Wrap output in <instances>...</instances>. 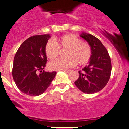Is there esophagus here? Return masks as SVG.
<instances>
[{
	"label": "esophagus",
	"mask_w": 129,
	"mask_h": 129,
	"mask_svg": "<svg viewBox=\"0 0 129 129\" xmlns=\"http://www.w3.org/2000/svg\"><path fill=\"white\" fill-rule=\"evenodd\" d=\"M63 72H67V73H69L70 72V70H63Z\"/></svg>",
	"instance_id": "1"
}]
</instances>
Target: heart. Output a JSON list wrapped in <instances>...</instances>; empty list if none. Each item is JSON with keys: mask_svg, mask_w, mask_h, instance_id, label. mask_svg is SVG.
Returning a JSON list of instances; mask_svg holds the SVG:
<instances>
[{"mask_svg": "<svg viewBox=\"0 0 129 129\" xmlns=\"http://www.w3.org/2000/svg\"><path fill=\"white\" fill-rule=\"evenodd\" d=\"M60 49H67L65 52L66 58H60L52 60L48 64L50 70H65L75 66L76 62L79 66L87 63L91 57V47L88 43L75 35L67 34L58 38L49 40L45 46V54L49 59L57 57Z\"/></svg>", "mask_w": 129, "mask_h": 129, "instance_id": "1", "label": "heart"}]
</instances>
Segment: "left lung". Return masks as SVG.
Segmentation results:
<instances>
[{
    "mask_svg": "<svg viewBox=\"0 0 129 129\" xmlns=\"http://www.w3.org/2000/svg\"><path fill=\"white\" fill-rule=\"evenodd\" d=\"M80 36L88 43L92 54L88 65L78 72L79 77L75 85L83 93L93 94L103 89L110 78L111 59L106 47L96 37L86 33Z\"/></svg>",
    "mask_w": 129,
    "mask_h": 129,
    "instance_id": "left-lung-1",
    "label": "left lung"
}]
</instances>
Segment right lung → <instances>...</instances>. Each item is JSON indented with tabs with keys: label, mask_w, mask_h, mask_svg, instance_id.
<instances>
[{
	"label": "right lung",
	"mask_w": 129,
	"mask_h": 129,
	"mask_svg": "<svg viewBox=\"0 0 129 129\" xmlns=\"http://www.w3.org/2000/svg\"><path fill=\"white\" fill-rule=\"evenodd\" d=\"M50 38L47 34L31 36L21 44L16 52L12 76L18 88L26 94L41 95L55 78L56 72L44 70L47 61L44 49Z\"/></svg>",
	"instance_id": "1"
}]
</instances>
